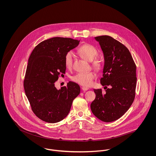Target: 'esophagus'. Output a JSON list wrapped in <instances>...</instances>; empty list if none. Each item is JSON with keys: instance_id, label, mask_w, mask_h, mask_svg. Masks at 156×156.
<instances>
[{"instance_id": "34e87169", "label": "esophagus", "mask_w": 156, "mask_h": 156, "mask_svg": "<svg viewBox=\"0 0 156 156\" xmlns=\"http://www.w3.org/2000/svg\"><path fill=\"white\" fill-rule=\"evenodd\" d=\"M82 90H83V91H87L88 90V88H87V87H83L82 88Z\"/></svg>"}]
</instances>
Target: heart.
I'll return each mask as SVG.
<instances>
[{
  "label": "heart",
  "instance_id": "heart-1",
  "mask_svg": "<svg viewBox=\"0 0 156 156\" xmlns=\"http://www.w3.org/2000/svg\"><path fill=\"white\" fill-rule=\"evenodd\" d=\"M78 53L89 62H91V65L93 68L97 70H100L103 66L102 61L97 58L98 51L95 46L90 44H85L78 49ZM74 55L72 51H68L64 57L65 65L68 69L72 68ZM95 78V73L92 71L88 72H79L73 75L72 80L75 83L84 87H89Z\"/></svg>",
  "mask_w": 156,
  "mask_h": 156
}]
</instances>
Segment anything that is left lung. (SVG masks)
<instances>
[{"instance_id":"obj_1","label":"left lung","mask_w":156,"mask_h":156,"mask_svg":"<svg viewBox=\"0 0 156 156\" xmlns=\"http://www.w3.org/2000/svg\"><path fill=\"white\" fill-rule=\"evenodd\" d=\"M95 39L104 54L100 83L107 90L105 93L101 89L94 90L96 98L90 107L98 119L113 122L126 112L134 100L136 66L129 50L119 41L108 36H98ZM108 85L111 86L110 89L107 88Z\"/></svg>"}]
</instances>
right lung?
Returning a JSON list of instances; mask_svg holds the SVG:
<instances>
[{"mask_svg": "<svg viewBox=\"0 0 156 156\" xmlns=\"http://www.w3.org/2000/svg\"><path fill=\"white\" fill-rule=\"evenodd\" d=\"M78 44V40L71 38H49L37 45L28 59L24 91L32 111L41 120L54 123L65 119L80 93V86L73 82L59 90L55 86L65 74V54Z\"/></svg>", "mask_w": 156, "mask_h": 156, "instance_id": "add662e5", "label": "right lung"}]
</instances>
